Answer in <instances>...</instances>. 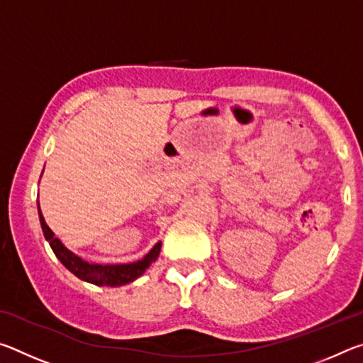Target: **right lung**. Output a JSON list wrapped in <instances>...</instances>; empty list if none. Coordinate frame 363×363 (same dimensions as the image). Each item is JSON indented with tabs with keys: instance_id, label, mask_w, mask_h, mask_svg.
I'll return each instance as SVG.
<instances>
[{
	"instance_id": "obj_1",
	"label": "right lung",
	"mask_w": 363,
	"mask_h": 363,
	"mask_svg": "<svg viewBox=\"0 0 363 363\" xmlns=\"http://www.w3.org/2000/svg\"><path fill=\"white\" fill-rule=\"evenodd\" d=\"M40 223H41L43 233H45V238L49 242V245H51V248L54 251V255L57 256V259L62 262L73 275H77L78 279L89 281V284H94L97 286H121V285L130 284L133 280H136L145 272V269L150 266V262L157 259L160 248H162V242H158L144 259L133 264H120V266L88 264L86 261H83L82 257H78L77 255H73L72 251L67 250L64 245L59 242V238L54 237V233L45 223V218L41 216V213H40Z\"/></svg>"
}]
</instances>
